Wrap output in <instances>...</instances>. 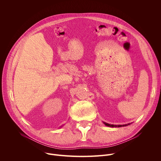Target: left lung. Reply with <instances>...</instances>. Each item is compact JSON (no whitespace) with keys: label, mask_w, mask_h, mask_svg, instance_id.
Instances as JSON below:
<instances>
[{"label":"left lung","mask_w":161,"mask_h":161,"mask_svg":"<svg viewBox=\"0 0 161 161\" xmlns=\"http://www.w3.org/2000/svg\"><path fill=\"white\" fill-rule=\"evenodd\" d=\"M106 125H107V126H109V127H122V126H126V125H110V124H107V123H104ZM128 125H129V124H128Z\"/></svg>","instance_id":"obj_1"}]
</instances>
